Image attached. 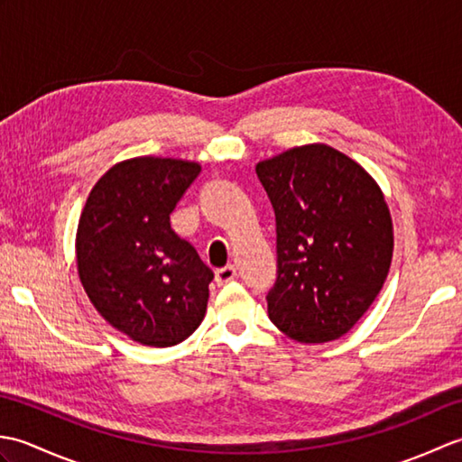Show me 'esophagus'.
Segmentation results:
<instances>
[{"label":"esophagus","instance_id":"obj_1","mask_svg":"<svg viewBox=\"0 0 462 462\" xmlns=\"http://www.w3.org/2000/svg\"><path fill=\"white\" fill-rule=\"evenodd\" d=\"M234 278H236V268L234 266H224L216 270V283H218V286H224V283L232 282Z\"/></svg>","mask_w":462,"mask_h":462}]
</instances>
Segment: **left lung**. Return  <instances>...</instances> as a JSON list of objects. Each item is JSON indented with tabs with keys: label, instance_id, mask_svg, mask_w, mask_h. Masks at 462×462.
I'll list each match as a JSON object with an SVG mask.
<instances>
[{
	"label": "left lung",
	"instance_id": "8db88e82",
	"mask_svg": "<svg viewBox=\"0 0 462 462\" xmlns=\"http://www.w3.org/2000/svg\"><path fill=\"white\" fill-rule=\"evenodd\" d=\"M276 214V282L268 316L288 337L326 343L377 298L393 228L377 182L328 144L298 146L256 166Z\"/></svg>",
	"mask_w": 462,
	"mask_h": 462
}]
</instances>
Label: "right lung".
<instances>
[{
  "label": "right lung",
  "mask_w": 462,
  "mask_h": 462,
  "mask_svg": "<svg viewBox=\"0 0 462 462\" xmlns=\"http://www.w3.org/2000/svg\"><path fill=\"white\" fill-rule=\"evenodd\" d=\"M200 174L196 162L141 156L93 186L77 228V266L95 310L151 347H171L200 326L214 272L171 228V214Z\"/></svg>",
  "instance_id": "right-lung-1"
}]
</instances>
